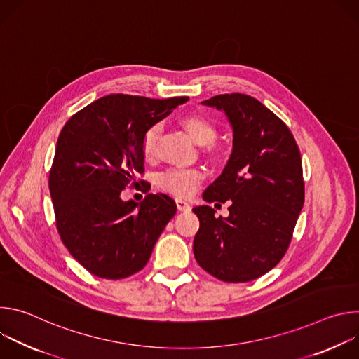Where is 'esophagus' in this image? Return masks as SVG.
I'll use <instances>...</instances> for the list:
<instances>
[{"mask_svg":"<svg viewBox=\"0 0 359 359\" xmlns=\"http://www.w3.org/2000/svg\"><path fill=\"white\" fill-rule=\"evenodd\" d=\"M176 206H177V209H179L180 212H190V209H191L190 204H189L187 201L182 200V198H177V200H176Z\"/></svg>","mask_w":359,"mask_h":359,"instance_id":"esophagus-1","label":"esophagus"}]
</instances>
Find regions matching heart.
<instances>
[{
    "label": "heart",
    "mask_w": 359,
    "mask_h": 359,
    "mask_svg": "<svg viewBox=\"0 0 359 359\" xmlns=\"http://www.w3.org/2000/svg\"><path fill=\"white\" fill-rule=\"evenodd\" d=\"M180 125L187 135L200 146H209L217 137V128L212 119L200 114H189L180 119ZM161 135V125H151L143 135L140 142L142 155L146 161H151L156 155V142ZM201 180V173L194 169H173L159 177L161 187L176 196L189 197Z\"/></svg>",
    "instance_id": "b5f03b06"
}]
</instances>
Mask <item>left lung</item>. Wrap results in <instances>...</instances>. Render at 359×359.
I'll return each mask as SVG.
<instances>
[{
	"label": "left lung",
	"mask_w": 359,
	"mask_h": 359,
	"mask_svg": "<svg viewBox=\"0 0 359 359\" xmlns=\"http://www.w3.org/2000/svg\"><path fill=\"white\" fill-rule=\"evenodd\" d=\"M223 111L233 151L223 173L203 193L230 201L229 217L198 206L193 252L198 266L226 283H247L276 267L290 245L304 204L301 155L287 125L255 97L224 93L201 102Z\"/></svg>",
	"instance_id": "obj_1"
}]
</instances>
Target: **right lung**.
<instances>
[{"label": "right lung", "instance_id": "1", "mask_svg": "<svg viewBox=\"0 0 359 359\" xmlns=\"http://www.w3.org/2000/svg\"><path fill=\"white\" fill-rule=\"evenodd\" d=\"M187 99L108 95L62 128L49 191L61 240L90 274L121 280L140 271L176 215V203L166 194L150 193L136 203L123 201L121 193L136 186L144 170V132Z\"/></svg>", "mask_w": 359, "mask_h": 359}]
</instances>
